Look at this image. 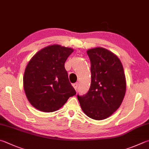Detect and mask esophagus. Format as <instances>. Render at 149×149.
I'll return each mask as SVG.
<instances>
[{
    "mask_svg": "<svg viewBox=\"0 0 149 149\" xmlns=\"http://www.w3.org/2000/svg\"><path fill=\"white\" fill-rule=\"evenodd\" d=\"M73 86L75 91H77L78 89V83H75L74 84H73Z\"/></svg>",
    "mask_w": 149,
    "mask_h": 149,
    "instance_id": "34e87169",
    "label": "esophagus"
}]
</instances>
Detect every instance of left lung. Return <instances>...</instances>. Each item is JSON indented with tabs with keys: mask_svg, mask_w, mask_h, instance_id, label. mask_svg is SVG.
<instances>
[{
	"mask_svg": "<svg viewBox=\"0 0 149 149\" xmlns=\"http://www.w3.org/2000/svg\"><path fill=\"white\" fill-rule=\"evenodd\" d=\"M91 84L88 93L77 95L83 111L94 120L105 119L117 110L125 96L123 64L114 53L103 47L88 49Z\"/></svg>",
	"mask_w": 149,
	"mask_h": 149,
	"instance_id": "1",
	"label": "left lung"
}]
</instances>
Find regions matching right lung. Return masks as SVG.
Here are the masks:
<instances>
[{
  "instance_id": "obj_1",
  "label": "right lung",
  "mask_w": 149,
  "mask_h": 149,
  "mask_svg": "<svg viewBox=\"0 0 149 149\" xmlns=\"http://www.w3.org/2000/svg\"><path fill=\"white\" fill-rule=\"evenodd\" d=\"M74 49L60 45L43 48L26 66L23 86L28 100L36 109L53 112L76 94L70 83L64 63Z\"/></svg>"
}]
</instances>
